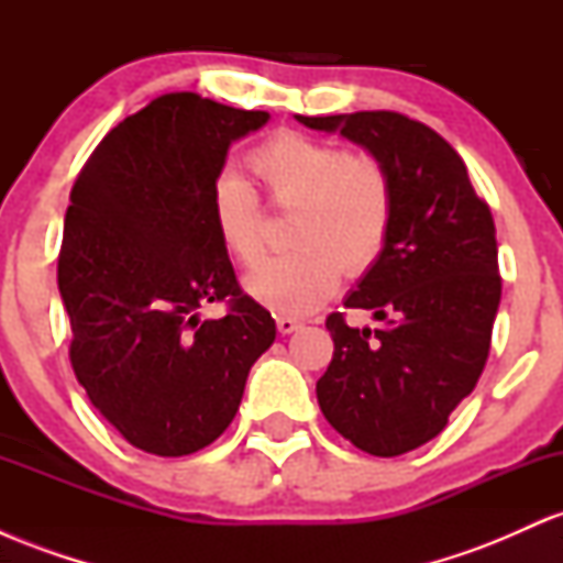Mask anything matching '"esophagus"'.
Masks as SVG:
<instances>
[{
    "label": "esophagus",
    "instance_id": "esophagus-1",
    "mask_svg": "<svg viewBox=\"0 0 563 563\" xmlns=\"http://www.w3.org/2000/svg\"><path fill=\"white\" fill-rule=\"evenodd\" d=\"M299 328H301V322H299V320L286 318V314H283V318H277V331H280L283 335H288V333L299 331Z\"/></svg>",
    "mask_w": 563,
    "mask_h": 563
}]
</instances>
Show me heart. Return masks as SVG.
<instances>
[{"label": "heart", "mask_w": 563, "mask_h": 563, "mask_svg": "<svg viewBox=\"0 0 563 563\" xmlns=\"http://www.w3.org/2000/svg\"><path fill=\"white\" fill-rule=\"evenodd\" d=\"M269 203L294 209V251L262 262L245 290L277 314H307L333 296L339 275H363L384 251L391 224V183L380 161L328 140L280 132L249 156ZM217 235L243 267L262 254L260 196L238 172H222L211 196Z\"/></svg>", "instance_id": "obj_1"}]
</instances>
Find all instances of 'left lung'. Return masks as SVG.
<instances>
[{"label": "left lung", "mask_w": 563, "mask_h": 563, "mask_svg": "<svg viewBox=\"0 0 563 563\" xmlns=\"http://www.w3.org/2000/svg\"><path fill=\"white\" fill-rule=\"evenodd\" d=\"M296 121L357 142L389 174V235L344 301L384 325L349 328L341 312L325 320L333 360L318 402L354 448L402 455L448 426L487 363L500 303L493 214L455 147L421 121L394 111Z\"/></svg>", "instance_id": "left-lung-1"}]
</instances>
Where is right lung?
Masks as SVG:
<instances>
[{
    "label": "right lung",
    "instance_id": "1",
    "mask_svg": "<svg viewBox=\"0 0 563 563\" xmlns=\"http://www.w3.org/2000/svg\"><path fill=\"white\" fill-rule=\"evenodd\" d=\"M267 121L196 92L161 95L102 137L70 190L57 260L70 365L137 450L179 457L214 442L275 341L211 209L230 145ZM214 300L229 314L203 321Z\"/></svg>",
    "mask_w": 563,
    "mask_h": 563
}]
</instances>
